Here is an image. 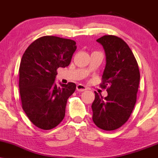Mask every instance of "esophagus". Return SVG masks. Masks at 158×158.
<instances>
[{
	"label": "esophagus",
	"instance_id": "34e87169",
	"mask_svg": "<svg viewBox=\"0 0 158 158\" xmlns=\"http://www.w3.org/2000/svg\"><path fill=\"white\" fill-rule=\"evenodd\" d=\"M77 90H78V91H84V90H87V88L85 86H84L83 85L79 84L77 86Z\"/></svg>",
	"mask_w": 158,
	"mask_h": 158
}]
</instances>
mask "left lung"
Masks as SVG:
<instances>
[{
	"label": "left lung",
	"mask_w": 158,
	"mask_h": 158,
	"mask_svg": "<svg viewBox=\"0 0 158 158\" xmlns=\"http://www.w3.org/2000/svg\"><path fill=\"white\" fill-rule=\"evenodd\" d=\"M102 45L106 64L102 75V88L108 96L95 93L92 103L94 123L99 128L113 131L121 127L130 117L137 101L139 70L128 45L115 35H104L97 40Z\"/></svg>",
	"instance_id": "1"
}]
</instances>
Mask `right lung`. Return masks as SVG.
Returning <instances> with one entry per match:
<instances>
[{
    "mask_svg": "<svg viewBox=\"0 0 158 158\" xmlns=\"http://www.w3.org/2000/svg\"><path fill=\"white\" fill-rule=\"evenodd\" d=\"M77 50L73 40L46 35L34 41L25 50L19 68L22 108L38 128L50 130L64 119L68 99L76 84L55 83L57 69L70 64Z\"/></svg>",
    "mask_w": 158,
    "mask_h": 158,
    "instance_id": "1",
    "label": "right lung"
}]
</instances>
